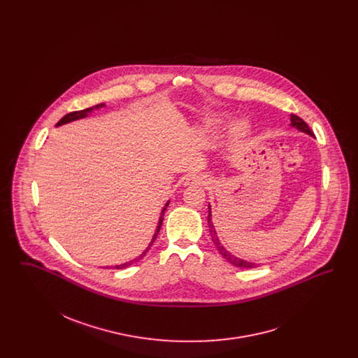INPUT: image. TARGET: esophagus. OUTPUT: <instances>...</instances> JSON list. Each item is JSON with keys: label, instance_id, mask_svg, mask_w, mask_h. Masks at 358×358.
I'll return each mask as SVG.
<instances>
[{"label": "esophagus", "instance_id": "34e87169", "mask_svg": "<svg viewBox=\"0 0 358 358\" xmlns=\"http://www.w3.org/2000/svg\"><path fill=\"white\" fill-rule=\"evenodd\" d=\"M208 177L203 173H192L185 178V185H206Z\"/></svg>", "mask_w": 358, "mask_h": 358}]
</instances>
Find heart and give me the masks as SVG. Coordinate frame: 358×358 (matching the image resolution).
I'll use <instances>...</instances> for the list:
<instances>
[{"label":"heart","mask_w":358,"mask_h":358,"mask_svg":"<svg viewBox=\"0 0 358 358\" xmlns=\"http://www.w3.org/2000/svg\"><path fill=\"white\" fill-rule=\"evenodd\" d=\"M222 120H224V118L220 117V115L212 117V118L208 120L206 124H208V126H216V124H220ZM247 131H248V124H247L244 120H238V122H236V123L234 124V133H235L236 136H244Z\"/></svg>","instance_id":"heart-1"}]
</instances>
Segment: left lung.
<instances>
[{
	"instance_id": "1",
	"label": "left lung",
	"mask_w": 358,
	"mask_h": 358,
	"mask_svg": "<svg viewBox=\"0 0 358 358\" xmlns=\"http://www.w3.org/2000/svg\"><path fill=\"white\" fill-rule=\"evenodd\" d=\"M289 120H291V123H289V124H291L292 127L298 129L299 131L306 133L308 136H314V133L311 131V129L308 127V124H307L306 122L302 120V118H299L298 115L291 114V118H289ZM208 225H209V232H210L212 240H213V243H215L216 248L219 250V252L222 254L224 259H227V260H228L231 264H234L235 267H240V268H255L256 266H257L255 263L248 262V260H243V259H240V257H236V256L232 255L229 251H227V250L224 248V245L220 243L219 236H217V232H216V229H215V225H213V222H212L210 205L208 206Z\"/></svg>"
}]
</instances>
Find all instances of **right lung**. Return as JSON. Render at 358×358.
Masks as SVG:
<instances>
[{
	"label": "right lung",
	"mask_w": 358,
	"mask_h": 358,
	"mask_svg": "<svg viewBox=\"0 0 358 358\" xmlns=\"http://www.w3.org/2000/svg\"><path fill=\"white\" fill-rule=\"evenodd\" d=\"M103 106H104V103H101V104H96V106H92V107H90V108H85V110H80V111H73V113H69L67 115H64L62 120L57 122V124L56 126H62V124H64V123H69V122H72V120H82V118H85V117H88V114L90 113H92L94 110H98V108H102ZM168 205H169V201L166 203V205L164 206V209H162V212H161V216H159V220H158V225H157V229H155V234H154L153 238H152V241H150V244H149V247L141 254V255L136 257L134 260H131V262H127V263H123V264H120V266H115V267H113V268H117V270H120V268H126V267H129V266H131L134 262H138V260H141L143 256L146 255V252L150 250V247L153 245L154 240L157 238V235H158V232H159V229H161V225H162V220H164V213H165V210H166V208H168Z\"/></svg>",
	"instance_id": "add662e5"
}]
</instances>
